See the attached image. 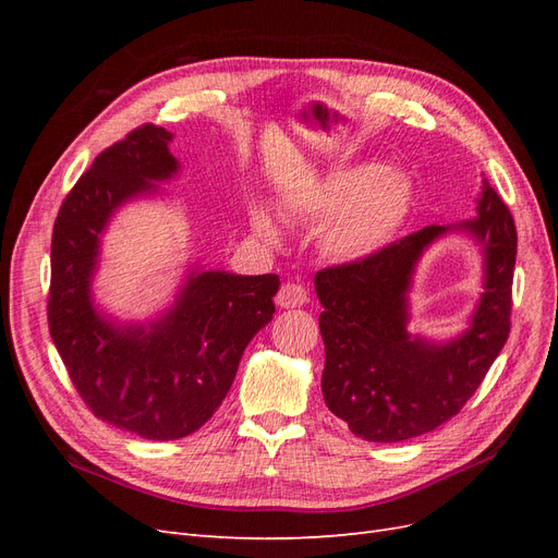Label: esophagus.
<instances>
[{
    "label": "esophagus",
    "mask_w": 558,
    "mask_h": 558,
    "mask_svg": "<svg viewBox=\"0 0 558 558\" xmlns=\"http://www.w3.org/2000/svg\"><path fill=\"white\" fill-rule=\"evenodd\" d=\"M310 300L305 286L302 283H293V281H286L279 293H277V305L283 310H293V307H302L305 302Z\"/></svg>",
    "instance_id": "obj_1"
}]
</instances>
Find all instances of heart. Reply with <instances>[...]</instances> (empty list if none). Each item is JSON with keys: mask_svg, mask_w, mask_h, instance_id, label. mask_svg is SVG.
<instances>
[{"mask_svg": "<svg viewBox=\"0 0 558 558\" xmlns=\"http://www.w3.org/2000/svg\"><path fill=\"white\" fill-rule=\"evenodd\" d=\"M412 185L396 170L353 167L337 172L302 199L300 211L312 218L335 216L324 246L337 260L373 256L408 216ZM253 228L267 240H277V228L265 209H253Z\"/></svg>", "mask_w": 558, "mask_h": 558, "instance_id": "obj_1", "label": "heart"}]
</instances>
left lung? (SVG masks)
<instances>
[{
    "instance_id": "8db88e82",
    "label": "left lung",
    "mask_w": 558,
    "mask_h": 558,
    "mask_svg": "<svg viewBox=\"0 0 558 558\" xmlns=\"http://www.w3.org/2000/svg\"><path fill=\"white\" fill-rule=\"evenodd\" d=\"M449 229L483 244L485 293L471 328L435 345L407 332V291L420 253ZM514 260V218L484 179L472 221L428 226L373 256L316 272L328 410L367 442L412 440L459 414L508 342Z\"/></svg>"
}]
</instances>
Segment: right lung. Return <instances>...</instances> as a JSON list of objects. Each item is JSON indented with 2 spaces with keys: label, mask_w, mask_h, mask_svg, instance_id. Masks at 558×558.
Masks as SVG:
<instances>
[{
  "label": "right lung",
  "mask_w": 558,
  "mask_h": 558,
  "mask_svg": "<svg viewBox=\"0 0 558 558\" xmlns=\"http://www.w3.org/2000/svg\"><path fill=\"white\" fill-rule=\"evenodd\" d=\"M172 134L142 125L102 150L64 197L50 242L48 330L88 410L144 440L202 428L228 396L242 353L275 314L277 275L191 272L154 324H118L93 305L99 238L123 202L179 170Z\"/></svg>",
  "instance_id": "obj_1"
}]
</instances>
